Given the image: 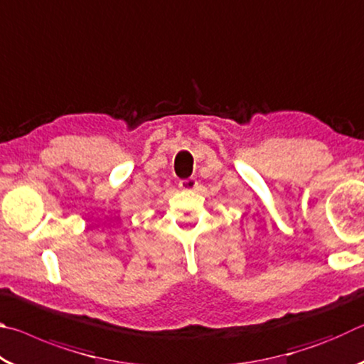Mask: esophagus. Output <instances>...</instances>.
Segmentation results:
<instances>
[{"instance_id":"obj_1","label":"esophagus","mask_w":364,"mask_h":364,"mask_svg":"<svg viewBox=\"0 0 364 364\" xmlns=\"http://www.w3.org/2000/svg\"><path fill=\"white\" fill-rule=\"evenodd\" d=\"M180 188L183 191H194L197 188V181L196 178H188V180L180 181Z\"/></svg>"}]
</instances>
